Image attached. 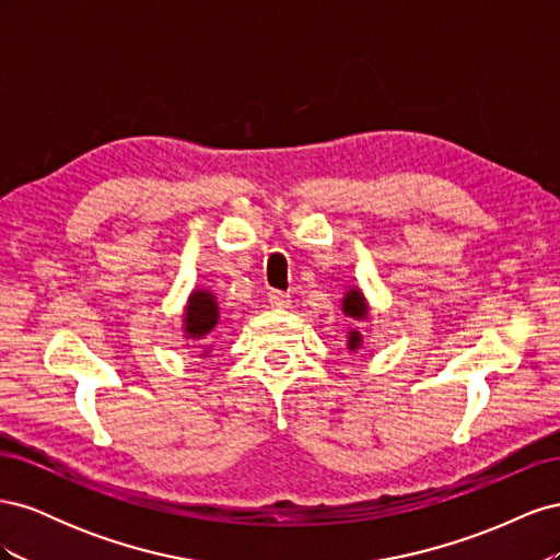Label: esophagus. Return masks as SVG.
Segmentation results:
<instances>
[{"instance_id": "1", "label": "esophagus", "mask_w": 560, "mask_h": 560, "mask_svg": "<svg viewBox=\"0 0 560 560\" xmlns=\"http://www.w3.org/2000/svg\"><path fill=\"white\" fill-rule=\"evenodd\" d=\"M268 303H270V306H273V308H290L292 299H290V294L273 290V292H268Z\"/></svg>"}]
</instances>
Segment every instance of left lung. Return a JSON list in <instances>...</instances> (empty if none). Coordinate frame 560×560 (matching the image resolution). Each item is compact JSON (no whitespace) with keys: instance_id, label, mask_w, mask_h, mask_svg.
Instances as JSON below:
<instances>
[{"instance_id":"8db88e82","label":"left lung","mask_w":560,"mask_h":560,"mask_svg":"<svg viewBox=\"0 0 560 560\" xmlns=\"http://www.w3.org/2000/svg\"><path fill=\"white\" fill-rule=\"evenodd\" d=\"M343 313L352 319H366L369 317V306H366V299L364 294L358 290V287H352V290L343 296ZM362 346V334L350 329L348 331V350H358Z\"/></svg>"}]
</instances>
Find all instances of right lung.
Listing matches in <instances>:
<instances>
[{
    "label": "right lung",
    "instance_id": "obj_1",
    "mask_svg": "<svg viewBox=\"0 0 560 560\" xmlns=\"http://www.w3.org/2000/svg\"><path fill=\"white\" fill-rule=\"evenodd\" d=\"M219 322V306L217 299L210 290H194L184 308V336L194 338V341H202L212 334ZM210 348L202 352L208 354Z\"/></svg>",
    "mask_w": 560,
    "mask_h": 560
}]
</instances>
